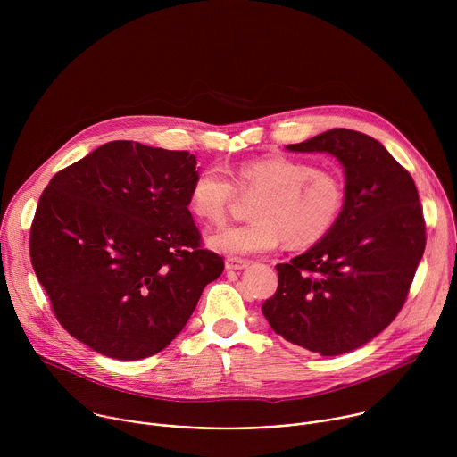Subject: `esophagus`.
<instances>
[{
	"instance_id": "1",
	"label": "esophagus",
	"mask_w": 457,
	"mask_h": 457,
	"mask_svg": "<svg viewBox=\"0 0 457 457\" xmlns=\"http://www.w3.org/2000/svg\"><path fill=\"white\" fill-rule=\"evenodd\" d=\"M247 266H249L247 260L235 258V256L226 258V270H229V271H240V270H245Z\"/></svg>"
}]
</instances>
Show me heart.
<instances>
[{"label":"heart","mask_w":457,"mask_h":457,"mask_svg":"<svg viewBox=\"0 0 457 457\" xmlns=\"http://www.w3.org/2000/svg\"><path fill=\"white\" fill-rule=\"evenodd\" d=\"M233 177L226 168L212 164L195 175L189 189V210L206 224L226 219L237 187L256 195L251 222L226 226L208 238L210 247L226 254L266 253L282 238L293 247L314 244L344 210L342 180L305 161L282 155L253 159L238 164Z\"/></svg>","instance_id":"1"}]
</instances>
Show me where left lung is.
<instances>
[{
  "mask_svg": "<svg viewBox=\"0 0 457 457\" xmlns=\"http://www.w3.org/2000/svg\"><path fill=\"white\" fill-rule=\"evenodd\" d=\"M289 152H325L345 173L337 224L303 254L278 264L262 303L271 329L321 356L354 351L396 318L425 251V219L411 173L376 139L333 128Z\"/></svg>",
  "mask_w": 457,
  "mask_h": 457,
  "instance_id": "8db88e82",
  "label": "left lung"
}]
</instances>
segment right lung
Returning <instances> with one entry per match:
<instances>
[{
	"label": "right lung",
	"mask_w": 457,
	"mask_h": 457,
	"mask_svg": "<svg viewBox=\"0 0 457 457\" xmlns=\"http://www.w3.org/2000/svg\"><path fill=\"white\" fill-rule=\"evenodd\" d=\"M197 159L112 141L52 177L30 260L59 323L115 360L157 354L184 329L224 260L187 210Z\"/></svg>",
	"instance_id": "obj_1"
}]
</instances>
